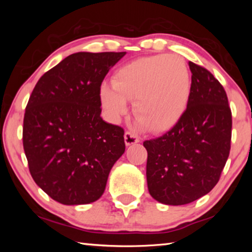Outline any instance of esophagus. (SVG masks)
Listing matches in <instances>:
<instances>
[{"label": "esophagus", "mask_w": 252, "mask_h": 252, "mask_svg": "<svg viewBox=\"0 0 252 252\" xmlns=\"http://www.w3.org/2000/svg\"><path fill=\"white\" fill-rule=\"evenodd\" d=\"M125 142H126V146H131V144L140 142V139H139L138 135L133 133V132L126 131L125 133Z\"/></svg>", "instance_id": "1"}]
</instances>
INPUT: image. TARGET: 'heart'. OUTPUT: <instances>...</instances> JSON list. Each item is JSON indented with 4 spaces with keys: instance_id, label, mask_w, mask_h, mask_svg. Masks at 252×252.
I'll use <instances>...</instances> for the list:
<instances>
[{
    "instance_id": "heart-1",
    "label": "heart",
    "mask_w": 252,
    "mask_h": 252,
    "mask_svg": "<svg viewBox=\"0 0 252 252\" xmlns=\"http://www.w3.org/2000/svg\"><path fill=\"white\" fill-rule=\"evenodd\" d=\"M191 92L189 70L177 55L136 59L117 71L113 84L103 83L100 100L113 119L133 102L135 118L149 131L159 133L176 126L187 110Z\"/></svg>"
}]
</instances>
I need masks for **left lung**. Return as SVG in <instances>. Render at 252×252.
<instances>
[{
	"mask_svg": "<svg viewBox=\"0 0 252 252\" xmlns=\"http://www.w3.org/2000/svg\"><path fill=\"white\" fill-rule=\"evenodd\" d=\"M191 92L187 110L167 133L143 142L151 197L181 206L203 197L218 183L231 147V110L221 83L189 62Z\"/></svg>",
	"mask_w": 252,
	"mask_h": 252,
	"instance_id": "1",
	"label": "left lung"
}]
</instances>
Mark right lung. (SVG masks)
Instances as JSON below:
<instances>
[{
	"mask_svg": "<svg viewBox=\"0 0 252 252\" xmlns=\"http://www.w3.org/2000/svg\"><path fill=\"white\" fill-rule=\"evenodd\" d=\"M125 55L71 54L33 89L24 113L23 148L33 180L55 201H96L125 153V130L100 117L101 84Z\"/></svg>",
	"mask_w": 252,
	"mask_h": 252,
	"instance_id": "obj_1",
	"label": "right lung"
}]
</instances>
